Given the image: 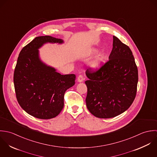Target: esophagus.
I'll use <instances>...</instances> for the list:
<instances>
[{"mask_svg":"<svg viewBox=\"0 0 157 157\" xmlns=\"http://www.w3.org/2000/svg\"><path fill=\"white\" fill-rule=\"evenodd\" d=\"M84 77L82 75H79L78 77V79H77L78 82H82L84 81Z\"/></svg>","mask_w":157,"mask_h":157,"instance_id":"obj_1","label":"esophagus"}]
</instances>
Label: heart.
Returning <instances> with one entry per match:
<instances>
[{
    "label": "heart",
    "mask_w": 157,
    "mask_h": 157,
    "mask_svg": "<svg viewBox=\"0 0 157 157\" xmlns=\"http://www.w3.org/2000/svg\"><path fill=\"white\" fill-rule=\"evenodd\" d=\"M98 52V49L96 48H92L84 53L82 57L87 58L90 56ZM106 58V55L104 53H99L96 55V56L93 59V60L89 63V67L92 70H96L99 69L102 63L105 61Z\"/></svg>",
    "instance_id": "heart-1"
}]
</instances>
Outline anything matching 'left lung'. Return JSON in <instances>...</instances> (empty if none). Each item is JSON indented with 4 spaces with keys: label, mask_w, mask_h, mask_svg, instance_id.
<instances>
[{
    "label": "left lung",
    "mask_w": 157,
    "mask_h": 157,
    "mask_svg": "<svg viewBox=\"0 0 157 157\" xmlns=\"http://www.w3.org/2000/svg\"><path fill=\"white\" fill-rule=\"evenodd\" d=\"M113 38L109 61L96 71H86L89 78L85 82L87 107L99 118H111L124 112L136 94L138 69L132 52L118 37Z\"/></svg>",
    "instance_id": "8db88e82"
}]
</instances>
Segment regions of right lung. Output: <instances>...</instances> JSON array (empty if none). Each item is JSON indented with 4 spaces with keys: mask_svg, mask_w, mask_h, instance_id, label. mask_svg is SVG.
I'll return each instance as SVG.
<instances>
[{
    "mask_svg": "<svg viewBox=\"0 0 157 157\" xmlns=\"http://www.w3.org/2000/svg\"><path fill=\"white\" fill-rule=\"evenodd\" d=\"M47 43L63 44L64 41L50 36L36 37L21 51L14 73L19 105L29 115L43 120L60 113L64 94L75 85L76 78L74 74L61 75L41 60L39 49Z\"/></svg>",
    "mask_w": 157,
    "mask_h": 157,
    "instance_id": "obj_1",
    "label": "right lung"
}]
</instances>
